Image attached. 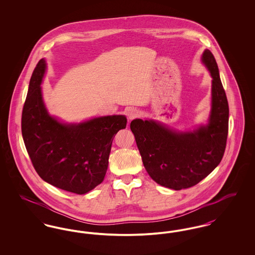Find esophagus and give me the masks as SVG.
Wrapping results in <instances>:
<instances>
[{
    "mask_svg": "<svg viewBox=\"0 0 255 255\" xmlns=\"http://www.w3.org/2000/svg\"><path fill=\"white\" fill-rule=\"evenodd\" d=\"M126 115H127L128 120L132 121V120L135 119V118L138 116V112H137V110L133 109V108H130V109L127 110Z\"/></svg>",
    "mask_w": 255,
    "mask_h": 255,
    "instance_id": "obj_1",
    "label": "esophagus"
}]
</instances>
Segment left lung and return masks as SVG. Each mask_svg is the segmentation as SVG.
<instances>
[{
  "label": "left lung",
  "mask_w": 255,
  "mask_h": 255,
  "mask_svg": "<svg viewBox=\"0 0 255 255\" xmlns=\"http://www.w3.org/2000/svg\"><path fill=\"white\" fill-rule=\"evenodd\" d=\"M201 61L212 77L207 123L190 131H178L154 120L135 119L130 125L149 176L174 190L204 180L218 166L227 144L230 111L218 66L209 49Z\"/></svg>",
  "instance_id": "1"
}]
</instances>
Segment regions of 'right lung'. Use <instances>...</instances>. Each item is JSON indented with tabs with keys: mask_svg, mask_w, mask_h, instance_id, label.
Instances as JSON below:
<instances>
[{
	"mask_svg": "<svg viewBox=\"0 0 255 255\" xmlns=\"http://www.w3.org/2000/svg\"><path fill=\"white\" fill-rule=\"evenodd\" d=\"M47 62H38L22 113L24 145L38 175L49 184L86 194L103 182L114 136L125 129L123 115L67 123L49 115L43 95Z\"/></svg>",
	"mask_w": 255,
	"mask_h": 255,
	"instance_id": "obj_1",
	"label": "right lung"
}]
</instances>
